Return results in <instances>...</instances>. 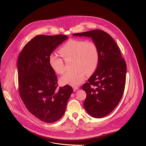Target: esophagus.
<instances>
[{
  "label": "esophagus",
  "instance_id": "esophagus-1",
  "mask_svg": "<svg viewBox=\"0 0 146 146\" xmlns=\"http://www.w3.org/2000/svg\"><path fill=\"white\" fill-rule=\"evenodd\" d=\"M73 90L74 91H76L78 89H79V87L78 86H73Z\"/></svg>",
  "mask_w": 146,
  "mask_h": 146
}]
</instances>
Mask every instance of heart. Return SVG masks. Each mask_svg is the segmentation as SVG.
<instances>
[{
  "label": "heart",
  "instance_id": "b5f03b06",
  "mask_svg": "<svg viewBox=\"0 0 146 146\" xmlns=\"http://www.w3.org/2000/svg\"><path fill=\"white\" fill-rule=\"evenodd\" d=\"M64 60L73 58L74 70L66 72L60 79L63 85L77 86L85 79L86 74H92L99 63V52L95 42L80 39H70L58 50ZM48 62L52 70L58 74L64 72L63 60L54 53H51Z\"/></svg>",
  "mask_w": 146,
  "mask_h": 146
}]
</instances>
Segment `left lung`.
<instances>
[{
    "instance_id": "8db88e82",
    "label": "left lung",
    "mask_w": 146,
    "mask_h": 146,
    "mask_svg": "<svg viewBox=\"0 0 146 146\" xmlns=\"http://www.w3.org/2000/svg\"><path fill=\"white\" fill-rule=\"evenodd\" d=\"M73 35L90 37L98 47L99 65L82 89L86 94L83 106L87 112L94 118L104 117L116 108L123 95L126 63L115 41L104 31L95 29Z\"/></svg>"
}]
</instances>
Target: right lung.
Listing matches in <instances>:
<instances>
[{"label": "right lung", "mask_w": 146, "mask_h": 146, "mask_svg": "<svg viewBox=\"0 0 146 146\" xmlns=\"http://www.w3.org/2000/svg\"><path fill=\"white\" fill-rule=\"evenodd\" d=\"M67 38L62 34L36 35L24 46L18 59L20 96L31 113L47 123L63 117L73 91L69 85L57 89V77L48 62L49 55Z\"/></svg>", "instance_id": "add662e5"}]
</instances>
